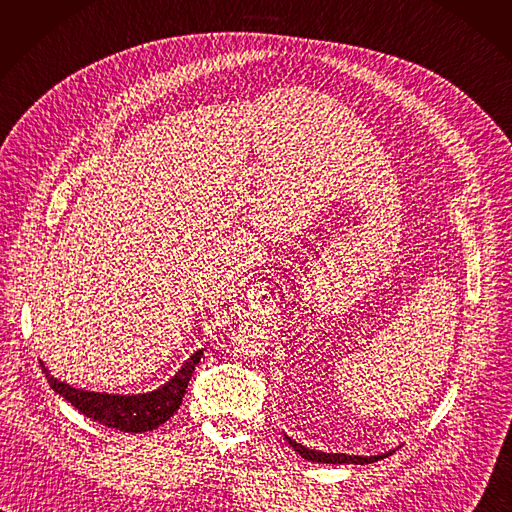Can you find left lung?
<instances>
[{
    "label": "left lung",
    "mask_w": 512,
    "mask_h": 512,
    "mask_svg": "<svg viewBox=\"0 0 512 512\" xmlns=\"http://www.w3.org/2000/svg\"><path fill=\"white\" fill-rule=\"evenodd\" d=\"M284 438L288 440V445L300 455L304 457L306 461H313V463H333V465H342V463H354V465H366V463H374L379 459H385L389 455L395 453L393 451H387V453H381V455H346V453H325V451H315V449H306L304 445H300V442L292 440L288 434H284ZM399 449V447H397Z\"/></svg>",
    "instance_id": "left-lung-1"
}]
</instances>
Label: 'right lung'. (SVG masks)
I'll list each match as a JSON object with an SVG mask.
<instances>
[{"mask_svg": "<svg viewBox=\"0 0 512 512\" xmlns=\"http://www.w3.org/2000/svg\"><path fill=\"white\" fill-rule=\"evenodd\" d=\"M201 356L203 348L195 350L164 385H160L154 391L138 395H117L76 389L55 379L43 362L41 366L51 389L59 393L67 403H72L86 418H92L102 426H109L121 432L142 434L158 428L179 410L191 374L199 364Z\"/></svg>", "mask_w": 512, "mask_h": 512, "instance_id": "right-lung-1", "label": "right lung"}]
</instances>
